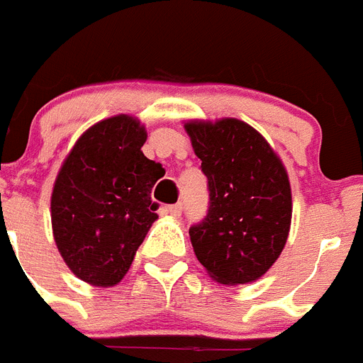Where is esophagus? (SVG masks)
I'll return each instance as SVG.
<instances>
[{
  "mask_svg": "<svg viewBox=\"0 0 363 363\" xmlns=\"http://www.w3.org/2000/svg\"><path fill=\"white\" fill-rule=\"evenodd\" d=\"M167 214H172V216H181V212H182V205H179V203H177V205H172V206H167Z\"/></svg>",
  "mask_w": 363,
  "mask_h": 363,
  "instance_id": "34e87169",
  "label": "esophagus"
}]
</instances>
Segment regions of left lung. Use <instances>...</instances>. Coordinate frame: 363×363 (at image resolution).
Listing matches in <instances>:
<instances>
[{
    "mask_svg": "<svg viewBox=\"0 0 363 363\" xmlns=\"http://www.w3.org/2000/svg\"><path fill=\"white\" fill-rule=\"evenodd\" d=\"M208 179L205 221L190 228L197 260L219 284L255 282L284 249L291 225V186L275 149L236 118L184 123Z\"/></svg>",
    "mask_w": 363,
    "mask_h": 363,
    "instance_id": "8db88e82",
    "label": "left lung"
}]
</instances>
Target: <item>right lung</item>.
Listing matches in <instances>:
<instances>
[{"mask_svg":"<svg viewBox=\"0 0 363 363\" xmlns=\"http://www.w3.org/2000/svg\"><path fill=\"white\" fill-rule=\"evenodd\" d=\"M145 140L135 116L97 121L79 136L55 179V243L69 271L90 286L118 284L158 219L149 194L164 167L142 153Z\"/></svg>","mask_w":363,"mask_h":363,"instance_id":"obj_1","label":"right lung"}]
</instances>
